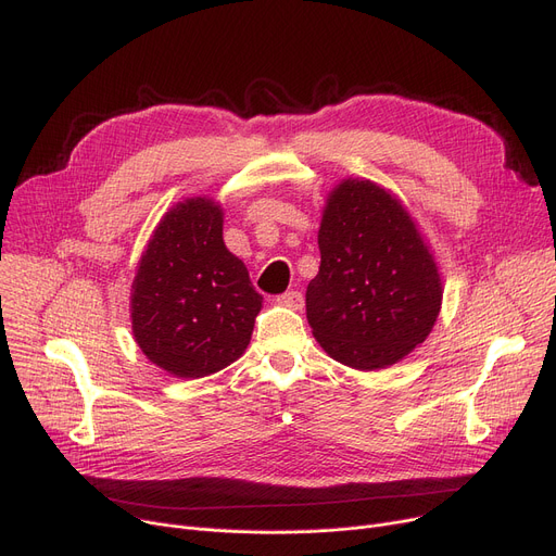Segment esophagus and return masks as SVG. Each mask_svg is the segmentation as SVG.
I'll return each instance as SVG.
<instances>
[{
    "instance_id": "esophagus-1",
    "label": "esophagus",
    "mask_w": 556,
    "mask_h": 556,
    "mask_svg": "<svg viewBox=\"0 0 556 556\" xmlns=\"http://www.w3.org/2000/svg\"><path fill=\"white\" fill-rule=\"evenodd\" d=\"M277 300H279L281 306H288V308H293V311L302 308V304H304V298H302L300 290H288V293L279 295Z\"/></svg>"
}]
</instances>
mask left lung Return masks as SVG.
Masks as SVG:
<instances>
[{"label": "left lung", "mask_w": 556, "mask_h": 556, "mask_svg": "<svg viewBox=\"0 0 556 556\" xmlns=\"http://www.w3.org/2000/svg\"><path fill=\"white\" fill-rule=\"evenodd\" d=\"M319 273L306 317L325 352L354 369H381L413 352L442 306V281L401 204L369 180L329 195L317 233Z\"/></svg>", "instance_id": "obj_1"}]
</instances>
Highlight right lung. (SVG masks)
<instances>
[{
  "label": "right lung",
  "instance_id": "add662e5",
  "mask_svg": "<svg viewBox=\"0 0 556 556\" xmlns=\"http://www.w3.org/2000/svg\"><path fill=\"white\" fill-rule=\"evenodd\" d=\"M245 263L223 243V212L189 198L162 218L132 283V333L151 363L180 378L237 361L261 311Z\"/></svg>",
  "mask_w": 556,
  "mask_h": 556
}]
</instances>
